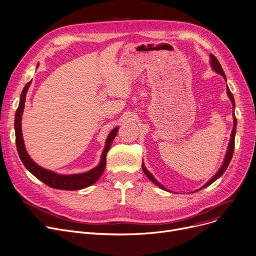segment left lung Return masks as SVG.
I'll return each instance as SVG.
<instances>
[{"label":"left lung","mask_w":256,"mask_h":256,"mask_svg":"<svg viewBox=\"0 0 256 256\" xmlns=\"http://www.w3.org/2000/svg\"><path fill=\"white\" fill-rule=\"evenodd\" d=\"M210 64H211V66H212V70H215L216 72L218 74H222V76H224V80L226 81V74H224V70H222V66H220V62L218 60V58H216L214 55H212V54H210ZM226 93H228V96L230 97V102H232V108H234V96H232V92H230V90L228 89V87H226ZM234 112V110H232ZM232 118H234V127H232V134H230V144H228V150H226V158H224V163H222V167L220 168V170L218 171V173H216L213 178L206 184H204L201 188H199V190H196V192H198V190H202V188H206V186H210L212 182H214L216 180H218L220 176L224 173V171L226 170V168H228V164H230V160H232V154H234V135H236V128H237V119H236V116H234V112L232 114ZM142 170H144V174L148 176V178H150V182H152L154 184H156L158 186L159 188H161L162 190H167L160 182H158V180H156L154 176H152V174L150 172V171H148V169L146 168V166H144V164L142 163Z\"/></svg>","instance_id":"left-lung-1"}]
</instances>
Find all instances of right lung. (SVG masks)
<instances>
[{"label": "right lung", "instance_id": "1", "mask_svg": "<svg viewBox=\"0 0 256 256\" xmlns=\"http://www.w3.org/2000/svg\"><path fill=\"white\" fill-rule=\"evenodd\" d=\"M30 83H32V81H30L24 86V88L22 92V95H20V102H19V106H18V108L15 114V121H14L15 142H16V148H17L19 158H20L24 167L32 175H34L38 180H40L45 184H47L53 188L66 190H82V188L92 186L93 184H95L98 180H100L102 174L104 171V168L106 165V154H108V150L110 148L112 142L114 140L119 127H116L108 134L100 164H98L95 168H93L85 173L62 175V174H58V173H55L48 169H45L41 166H38L36 163H34L32 160V158L28 154L26 146H24L22 132V112H24V108L26 92L28 90Z\"/></svg>", "mask_w": 256, "mask_h": 256}]
</instances>
